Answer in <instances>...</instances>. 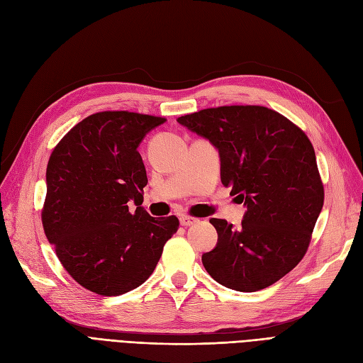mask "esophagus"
<instances>
[{
	"mask_svg": "<svg viewBox=\"0 0 363 363\" xmlns=\"http://www.w3.org/2000/svg\"><path fill=\"white\" fill-rule=\"evenodd\" d=\"M196 223H199V219L194 218V216H188V215H182V216H180V224L184 225V227L194 225V224H196Z\"/></svg>",
	"mask_w": 363,
	"mask_h": 363,
	"instance_id": "obj_1",
	"label": "esophagus"
}]
</instances>
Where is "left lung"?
<instances>
[{
  "label": "left lung",
  "mask_w": 363,
  "mask_h": 363,
  "mask_svg": "<svg viewBox=\"0 0 363 363\" xmlns=\"http://www.w3.org/2000/svg\"><path fill=\"white\" fill-rule=\"evenodd\" d=\"M177 123L218 150L223 184L247 207L239 228L211 219L218 242L201 257L206 271L239 292L271 286L306 255L324 204L311 140L262 106L204 108Z\"/></svg>",
  "instance_id": "1"
}]
</instances>
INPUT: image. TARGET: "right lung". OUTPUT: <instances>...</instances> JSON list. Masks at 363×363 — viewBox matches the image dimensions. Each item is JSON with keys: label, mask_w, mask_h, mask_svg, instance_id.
Listing matches in <instances>:
<instances>
[{"label": "right lung", "mask_w": 363, "mask_h": 363, "mask_svg": "<svg viewBox=\"0 0 363 363\" xmlns=\"http://www.w3.org/2000/svg\"><path fill=\"white\" fill-rule=\"evenodd\" d=\"M164 118L100 112L77 124L47 167L42 224L69 276L100 295L140 286L155 271L179 219L140 207L147 171L139 145ZM131 202L138 205L129 212Z\"/></svg>", "instance_id": "obj_1"}]
</instances>
